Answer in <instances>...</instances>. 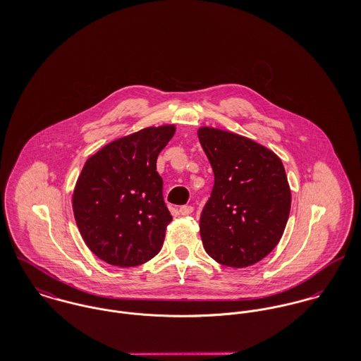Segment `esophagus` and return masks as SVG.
Masks as SVG:
<instances>
[{
  "label": "esophagus",
  "mask_w": 361,
  "mask_h": 361,
  "mask_svg": "<svg viewBox=\"0 0 361 361\" xmlns=\"http://www.w3.org/2000/svg\"><path fill=\"white\" fill-rule=\"evenodd\" d=\"M193 212V207L192 206H182L179 208V214L180 215H190Z\"/></svg>",
  "instance_id": "obj_1"
}]
</instances>
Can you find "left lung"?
<instances>
[{"mask_svg":"<svg viewBox=\"0 0 361 361\" xmlns=\"http://www.w3.org/2000/svg\"><path fill=\"white\" fill-rule=\"evenodd\" d=\"M197 135L214 172L200 216L207 255L226 267L253 265L274 250L289 218L292 196L282 161L231 132L200 128Z\"/></svg>","mask_w":361,"mask_h":361,"instance_id":"8db88e82","label":"left lung"}]
</instances>
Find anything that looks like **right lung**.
Listing matches in <instances>:
<instances>
[{"mask_svg": "<svg viewBox=\"0 0 361 361\" xmlns=\"http://www.w3.org/2000/svg\"><path fill=\"white\" fill-rule=\"evenodd\" d=\"M173 133V125L146 128L86 161L73 192V214L87 247L105 262L136 267L161 250L172 215L157 157Z\"/></svg>", "mask_w": 361, "mask_h": 361, "instance_id": "1", "label": "right lung"}]
</instances>
